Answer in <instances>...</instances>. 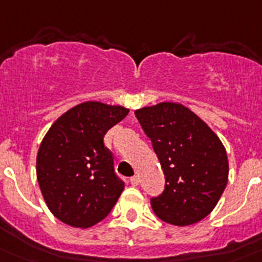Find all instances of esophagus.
Segmentation results:
<instances>
[{"label": "esophagus", "instance_id": "34e87169", "mask_svg": "<svg viewBox=\"0 0 262 262\" xmlns=\"http://www.w3.org/2000/svg\"><path fill=\"white\" fill-rule=\"evenodd\" d=\"M129 183L133 186H138L139 185V178L138 177H133V178H129Z\"/></svg>", "mask_w": 262, "mask_h": 262}]
</instances>
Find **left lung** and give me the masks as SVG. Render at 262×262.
Masks as SVG:
<instances>
[{
  "label": "left lung",
  "instance_id": "8db88e82",
  "mask_svg": "<svg viewBox=\"0 0 262 262\" xmlns=\"http://www.w3.org/2000/svg\"><path fill=\"white\" fill-rule=\"evenodd\" d=\"M165 174L163 193L151 198L158 218L187 226L211 213L229 175L226 150L213 129L179 103H159L136 110Z\"/></svg>",
  "mask_w": 262,
  "mask_h": 262
}]
</instances>
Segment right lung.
<instances>
[{
    "label": "right lung",
    "mask_w": 262,
    "mask_h": 262,
    "mask_svg": "<svg viewBox=\"0 0 262 262\" xmlns=\"http://www.w3.org/2000/svg\"><path fill=\"white\" fill-rule=\"evenodd\" d=\"M128 111L85 101L62 114L44 136L36 161L37 181L48 209L64 224L88 228L115 206L124 183L103 139Z\"/></svg>",
    "instance_id": "1"
}]
</instances>
